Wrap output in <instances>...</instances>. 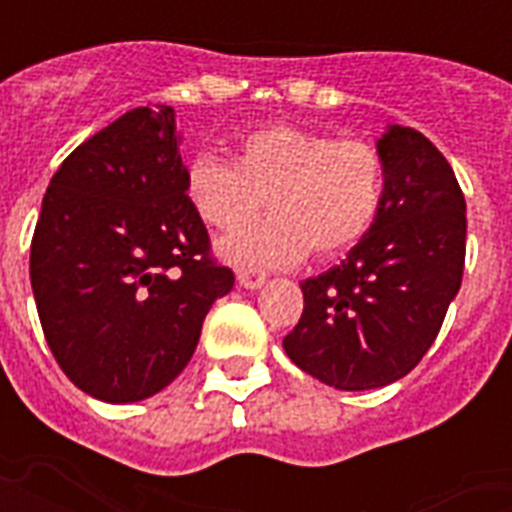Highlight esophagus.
Wrapping results in <instances>:
<instances>
[{"label":"esophagus","instance_id":"34e87169","mask_svg":"<svg viewBox=\"0 0 512 512\" xmlns=\"http://www.w3.org/2000/svg\"><path fill=\"white\" fill-rule=\"evenodd\" d=\"M266 282V274L263 271H252V268H241L238 271V285L246 290H257Z\"/></svg>","mask_w":512,"mask_h":512}]
</instances>
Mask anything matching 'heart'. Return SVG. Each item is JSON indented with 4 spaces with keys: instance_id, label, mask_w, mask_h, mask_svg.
<instances>
[{
    "instance_id": "obj_1",
    "label": "heart",
    "mask_w": 512,
    "mask_h": 512,
    "mask_svg": "<svg viewBox=\"0 0 512 512\" xmlns=\"http://www.w3.org/2000/svg\"><path fill=\"white\" fill-rule=\"evenodd\" d=\"M191 211L213 230H235L263 208V224L227 235L219 252L235 266H293L312 252L337 255L376 222L384 158L362 139L271 126L249 134L233 161L200 153L186 164Z\"/></svg>"
}]
</instances>
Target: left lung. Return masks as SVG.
I'll return each instance as SVG.
<instances>
[{
    "instance_id": "1",
    "label": "left lung",
    "mask_w": 512,
    "mask_h": 512,
    "mask_svg": "<svg viewBox=\"0 0 512 512\" xmlns=\"http://www.w3.org/2000/svg\"><path fill=\"white\" fill-rule=\"evenodd\" d=\"M384 197L340 266L301 282L304 312L282 340L323 384L362 392L419 365L461 288L466 200L428 136L389 126L378 139Z\"/></svg>"
}]
</instances>
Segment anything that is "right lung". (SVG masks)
I'll use <instances>...</instances> for the list:
<instances>
[{"mask_svg":"<svg viewBox=\"0 0 512 512\" xmlns=\"http://www.w3.org/2000/svg\"><path fill=\"white\" fill-rule=\"evenodd\" d=\"M172 106H139L54 172L29 279L51 354L87 395L136 403L189 365L202 321L233 290L183 189Z\"/></svg>","mask_w":512,"mask_h":512,"instance_id":"1","label":"right lung"}]
</instances>
